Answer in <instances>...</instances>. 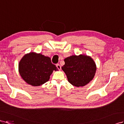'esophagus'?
Segmentation results:
<instances>
[{
	"label": "esophagus",
	"mask_w": 124,
	"mask_h": 124,
	"mask_svg": "<svg viewBox=\"0 0 124 124\" xmlns=\"http://www.w3.org/2000/svg\"><path fill=\"white\" fill-rule=\"evenodd\" d=\"M56 68H57L59 70H61V66H60V64H56Z\"/></svg>",
	"instance_id": "obj_1"
}]
</instances>
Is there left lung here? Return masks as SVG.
Instances as JSON below:
<instances>
[{"instance_id": "left-lung-1", "label": "left lung", "mask_w": 124, "mask_h": 124, "mask_svg": "<svg viewBox=\"0 0 124 124\" xmlns=\"http://www.w3.org/2000/svg\"><path fill=\"white\" fill-rule=\"evenodd\" d=\"M62 70L69 82L77 87H83L93 79L97 66L91 56L85 54L73 55L65 58Z\"/></svg>"}]
</instances>
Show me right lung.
<instances>
[{"label": "right lung", "instance_id": "obj_1", "mask_svg": "<svg viewBox=\"0 0 124 124\" xmlns=\"http://www.w3.org/2000/svg\"><path fill=\"white\" fill-rule=\"evenodd\" d=\"M58 70L51 61L50 58L31 52L25 54L19 63V72L27 84L39 86L50 79L53 71Z\"/></svg>", "mask_w": 124, "mask_h": 124}]
</instances>
